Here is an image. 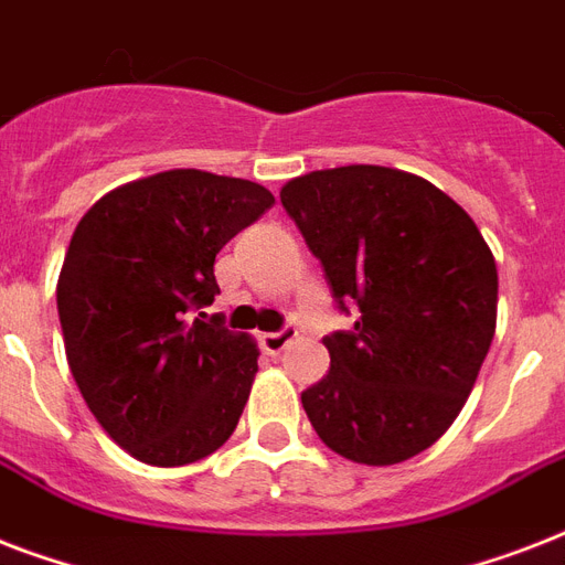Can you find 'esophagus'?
Masks as SVG:
<instances>
[{
    "label": "esophagus",
    "instance_id": "34e87169",
    "mask_svg": "<svg viewBox=\"0 0 565 565\" xmlns=\"http://www.w3.org/2000/svg\"><path fill=\"white\" fill-rule=\"evenodd\" d=\"M299 337V328H281V331H269V334H260V345H264V352L269 354H281L287 345L292 343Z\"/></svg>",
    "mask_w": 565,
    "mask_h": 565
}]
</instances>
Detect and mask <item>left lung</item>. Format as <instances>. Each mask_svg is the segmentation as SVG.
<instances>
[{
    "label": "left lung",
    "instance_id": "8db88e82",
    "mask_svg": "<svg viewBox=\"0 0 565 565\" xmlns=\"http://www.w3.org/2000/svg\"><path fill=\"white\" fill-rule=\"evenodd\" d=\"M284 211L354 331L301 393L310 425L352 463L393 466L437 443L472 393L499 317V269L469 213L430 181L352 163L290 179Z\"/></svg>",
    "mask_w": 565,
    "mask_h": 565
}]
</instances>
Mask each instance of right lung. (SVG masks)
I'll list each match as a JSON object with an SVG mask.
<instances>
[{
  "label": "right lung",
  "instance_id": "obj_1",
  "mask_svg": "<svg viewBox=\"0 0 565 565\" xmlns=\"http://www.w3.org/2000/svg\"><path fill=\"white\" fill-rule=\"evenodd\" d=\"M275 195L246 179L167 170L84 213L57 275L66 363L102 428L149 466H188L234 434L257 343L202 310L213 260Z\"/></svg>",
  "mask_w": 565,
  "mask_h": 565
}]
</instances>
